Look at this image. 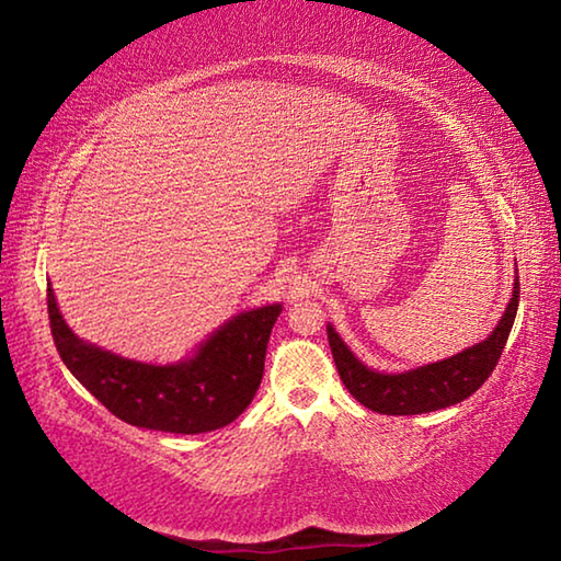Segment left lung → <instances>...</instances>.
Masks as SVG:
<instances>
[{"mask_svg":"<svg viewBox=\"0 0 561 561\" xmlns=\"http://www.w3.org/2000/svg\"><path fill=\"white\" fill-rule=\"evenodd\" d=\"M517 304L519 277H515V287H512V299L505 314H502L500 324L485 341L465 348L462 354L438 360V364L413 368V371L405 374H378L374 368H366L351 354V348L341 341L331 324L327 327L329 346L348 393L358 403L371 408V411L386 415H417L440 411V408L455 405L472 396L495 371L512 324H515Z\"/></svg>","mask_w":561,"mask_h":561,"instance_id":"left-lung-1","label":"left lung"}]
</instances>
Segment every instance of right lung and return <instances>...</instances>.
I'll use <instances>...</instances> for the list:
<instances>
[{"label": "right lung", "instance_id": "obj_1", "mask_svg": "<svg viewBox=\"0 0 561 561\" xmlns=\"http://www.w3.org/2000/svg\"><path fill=\"white\" fill-rule=\"evenodd\" d=\"M46 307L61 360L101 405L138 428L183 435L225 428L252 403L272 327L282 311V304L244 311L217 329L193 358L153 366L76 336L59 314L51 284Z\"/></svg>", "mask_w": 561, "mask_h": 561}]
</instances>
